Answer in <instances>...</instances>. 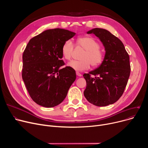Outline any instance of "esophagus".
I'll list each match as a JSON object with an SVG mask.
<instances>
[{"mask_svg": "<svg viewBox=\"0 0 148 148\" xmlns=\"http://www.w3.org/2000/svg\"><path fill=\"white\" fill-rule=\"evenodd\" d=\"M76 74H77V76H79V77H81L82 75V74H80L79 72H78V71H77L76 72Z\"/></svg>", "mask_w": 148, "mask_h": 148, "instance_id": "obj_1", "label": "esophagus"}]
</instances>
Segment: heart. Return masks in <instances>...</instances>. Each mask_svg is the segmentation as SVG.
I'll return each instance as SVG.
<instances>
[{"instance_id": "b5f03b06", "label": "heart", "mask_w": 148, "mask_h": 148, "mask_svg": "<svg viewBox=\"0 0 148 148\" xmlns=\"http://www.w3.org/2000/svg\"><path fill=\"white\" fill-rule=\"evenodd\" d=\"M76 45L84 50L80 60H73L68 65L77 71H83L88 69L90 64L97 66L103 62L104 58L103 51L99 49V44L94 38L89 36H83L77 39ZM74 45L71 40L65 41L62 46V57L67 60H71Z\"/></svg>"}]
</instances>
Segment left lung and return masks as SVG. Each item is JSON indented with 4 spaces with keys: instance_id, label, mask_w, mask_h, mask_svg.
Masks as SVG:
<instances>
[{
    "instance_id": "left-lung-1",
    "label": "left lung",
    "mask_w": 148,
    "mask_h": 148,
    "mask_svg": "<svg viewBox=\"0 0 148 148\" xmlns=\"http://www.w3.org/2000/svg\"><path fill=\"white\" fill-rule=\"evenodd\" d=\"M87 34H94L99 39L106 54L98 68L83 74L86 82L84 95L97 106L112 104L122 95L127 84L131 70L129 55L122 41L109 31L95 28Z\"/></svg>"
}]
</instances>
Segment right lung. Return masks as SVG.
Returning a JSON list of instances; mask_svg holds the SVG:
<instances>
[{
  "mask_svg": "<svg viewBox=\"0 0 148 148\" xmlns=\"http://www.w3.org/2000/svg\"><path fill=\"white\" fill-rule=\"evenodd\" d=\"M75 33L63 29L46 30L32 38L23 54L22 78L29 95L38 105L60 104L76 79L74 69L61 60L64 42Z\"/></svg>",
  "mask_w": 148,
  "mask_h": 148,
  "instance_id": "obj_1",
  "label": "right lung"
}]
</instances>
